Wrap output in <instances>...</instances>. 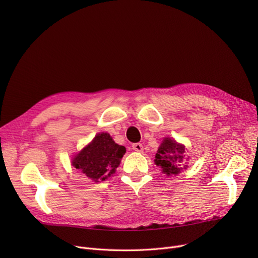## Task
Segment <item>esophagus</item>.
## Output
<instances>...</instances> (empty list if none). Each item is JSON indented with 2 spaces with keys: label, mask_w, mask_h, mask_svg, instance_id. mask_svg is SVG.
Wrapping results in <instances>:
<instances>
[{
  "label": "esophagus",
  "mask_w": 258,
  "mask_h": 258,
  "mask_svg": "<svg viewBox=\"0 0 258 258\" xmlns=\"http://www.w3.org/2000/svg\"><path fill=\"white\" fill-rule=\"evenodd\" d=\"M132 147H133L134 151L139 152V153H141V152L143 151V145H142L141 143H134V144L132 145Z\"/></svg>",
  "instance_id": "esophagus-1"
}]
</instances>
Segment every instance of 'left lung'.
Instances as JSON below:
<instances>
[{"mask_svg": "<svg viewBox=\"0 0 258 258\" xmlns=\"http://www.w3.org/2000/svg\"><path fill=\"white\" fill-rule=\"evenodd\" d=\"M184 154V145L179 144L169 138H165L156 154L155 162L166 174H178L183 169L182 162L185 157Z\"/></svg>", "mask_w": 258, "mask_h": 258, "instance_id": "obj_1", "label": "left lung"}]
</instances>
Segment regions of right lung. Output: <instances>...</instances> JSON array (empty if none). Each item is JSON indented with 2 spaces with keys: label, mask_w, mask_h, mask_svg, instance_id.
<instances>
[{
  "label": "right lung",
  "mask_w": 258,
  "mask_h": 258,
  "mask_svg": "<svg viewBox=\"0 0 258 258\" xmlns=\"http://www.w3.org/2000/svg\"><path fill=\"white\" fill-rule=\"evenodd\" d=\"M125 152L110 135L101 133L74 158L73 165L93 182L104 181L115 172Z\"/></svg>",
  "instance_id": "1"
}]
</instances>
